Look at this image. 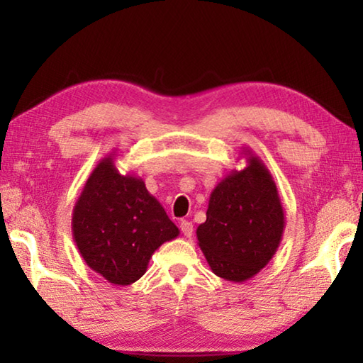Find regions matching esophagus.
I'll return each mask as SVG.
<instances>
[{"mask_svg":"<svg viewBox=\"0 0 363 363\" xmlns=\"http://www.w3.org/2000/svg\"><path fill=\"white\" fill-rule=\"evenodd\" d=\"M179 227H181V230H182L184 235H186V237H192L194 225H192V223H190V220H181Z\"/></svg>","mask_w":363,"mask_h":363,"instance_id":"1","label":"esophagus"}]
</instances>
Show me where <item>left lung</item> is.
Wrapping results in <instances>:
<instances>
[{
	"label": "left lung",
	"instance_id": "left-lung-1",
	"mask_svg": "<svg viewBox=\"0 0 363 363\" xmlns=\"http://www.w3.org/2000/svg\"><path fill=\"white\" fill-rule=\"evenodd\" d=\"M247 167L232 169L210 195L196 240L218 277L242 284L266 267L281 242L285 213L272 174L243 149Z\"/></svg>",
	"mask_w": 363,
	"mask_h": 363
}]
</instances>
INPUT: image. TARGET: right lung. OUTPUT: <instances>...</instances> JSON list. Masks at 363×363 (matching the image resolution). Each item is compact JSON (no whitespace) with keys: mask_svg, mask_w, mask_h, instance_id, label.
Wrapping results in <instances>:
<instances>
[{"mask_svg":"<svg viewBox=\"0 0 363 363\" xmlns=\"http://www.w3.org/2000/svg\"><path fill=\"white\" fill-rule=\"evenodd\" d=\"M113 157L102 158L86 181L73 206L72 233L88 267L126 286L143 277L152 255L179 229L140 177L116 169Z\"/></svg>","mask_w":363,"mask_h":363,"instance_id":"add662e5","label":"right lung"}]
</instances>
